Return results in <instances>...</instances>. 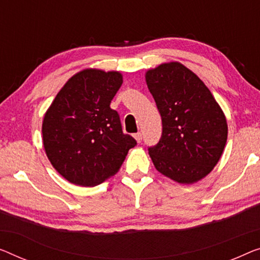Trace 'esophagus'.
Wrapping results in <instances>:
<instances>
[{
    "instance_id": "1",
    "label": "esophagus",
    "mask_w": 260,
    "mask_h": 260,
    "mask_svg": "<svg viewBox=\"0 0 260 260\" xmlns=\"http://www.w3.org/2000/svg\"><path fill=\"white\" fill-rule=\"evenodd\" d=\"M134 138H135V140H137L138 142H141V140H142V134L140 133V132H139V133H135V134H134Z\"/></svg>"
}]
</instances>
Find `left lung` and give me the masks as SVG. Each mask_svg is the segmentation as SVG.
Masks as SVG:
<instances>
[{
    "label": "left lung",
    "instance_id": "8db88e82",
    "mask_svg": "<svg viewBox=\"0 0 260 260\" xmlns=\"http://www.w3.org/2000/svg\"><path fill=\"white\" fill-rule=\"evenodd\" d=\"M162 119V135L148 152L157 172L182 184L204 179L219 161L228 139L222 108L205 84L179 61L146 72Z\"/></svg>",
    "mask_w": 260,
    "mask_h": 260
}]
</instances>
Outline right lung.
Here are the masks:
<instances>
[{"label":"right lung","instance_id":"add662e5","mask_svg":"<svg viewBox=\"0 0 260 260\" xmlns=\"http://www.w3.org/2000/svg\"><path fill=\"white\" fill-rule=\"evenodd\" d=\"M121 84L119 71L85 69L65 83L46 111L42 125L46 156L73 184L103 183L137 145L122 133L118 112L110 107Z\"/></svg>","mask_w":260,"mask_h":260}]
</instances>
